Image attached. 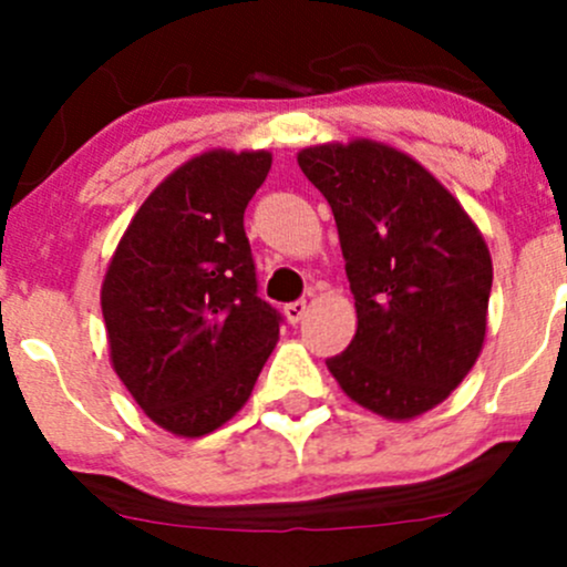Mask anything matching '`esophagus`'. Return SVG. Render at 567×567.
<instances>
[{
	"instance_id": "1",
	"label": "esophagus",
	"mask_w": 567,
	"mask_h": 567,
	"mask_svg": "<svg viewBox=\"0 0 567 567\" xmlns=\"http://www.w3.org/2000/svg\"><path fill=\"white\" fill-rule=\"evenodd\" d=\"M305 312H307V301L305 299L285 305V318H288L290 323H299V320L305 318Z\"/></svg>"
}]
</instances>
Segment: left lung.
Listing matches in <instances>:
<instances>
[{
  "mask_svg": "<svg viewBox=\"0 0 567 567\" xmlns=\"http://www.w3.org/2000/svg\"><path fill=\"white\" fill-rule=\"evenodd\" d=\"M331 205L357 301L351 346L326 359L342 392L411 420L466 379L485 340L491 255L458 199L422 164L370 140L299 153Z\"/></svg>",
  "mask_w": 567,
  "mask_h": 567,
  "instance_id": "8db88e82",
  "label": "left lung"
}]
</instances>
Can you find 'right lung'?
<instances>
[{
	"label": "right lung",
	"instance_id": "obj_1",
	"mask_svg": "<svg viewBox=\"0 0 567 567\" xmlns=\"http://www.w3.org/2000/svg\"><path fill=\"white\" fill-rule=\"evenodd\" d=\"M271 153L210 151L142 203L101 290L114 373L156 425L205 436L249 400L282 316L257 296L244 210Z\"/></svg>",
	"mask_w": 567,
	"mask_h": 567
}]
</instances>
